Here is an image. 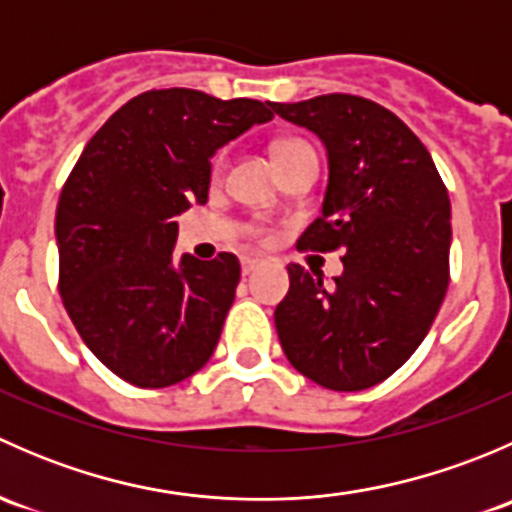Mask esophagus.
<instances>
[{
    "label": "esophagus",
    "mask_w": 512,
    "mask_h": 512,
    "mask_svg": "<svg viewBox=\"0 0 512 512\" xmlns=\"http://www.w3.org/2000/svg\"><path fill=\"white\" fill-rule=\"evenodd\" d=\"M257 265H260V260H257V257H242V275H250Z\"/></svg>",
    "instance_id": "obj_1"
}]
</instances>
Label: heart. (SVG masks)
<instances>
[{"label":"heart","instance_id":"heart-1","mask_svg":"<svg viewBox=\"0 0 512 512\" xmlns=\"http://www.w3.org/2000/svg\"><path fill=\"white\" fill-rule=\"evenodd\" d=\"M304 148H309V146L302 141H280V143H275V148H272V156H275V160H280L285 156H292V153H297V151H304ZM220 168H223V156L215 160V170H220Z\"/></svg>","mask_w":512,"mask_h":512}]
</instances>
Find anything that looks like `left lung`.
<instances>
[{
	"instance_id": "8db88e82",
	"label": "left lung",
	"mask_w": 512,
	"mask_h": 512,
	"mask_svg": "<svg viewBox=\"0 0 512 512\" xmlns=\"http://www.w3.org/2000/svg\"><path fill=\"white\" fill-rule=\"evenodd\" d=\"M327 151L322 215L304 250H344L327 287L289 265L275 327L289 364L332 391L394 374L431 329L448 289L451 200L416 133L389 108L349 94L272 103Z\"/></svg>"
}]
</instances>
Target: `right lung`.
Here are the masks:
<instances>
[{
	"instance_id": "1",
	"label": "right lung",
	"mask_w": 512,
	"mask_h": 512,
	"mask_svg": "<svg viewBox=\"0 0 512 512\" xmlns=\"http://www.w3.org/2000/svg\"><path fill=\"white\" fill-rule=\"evenodd\" d=\"M272 118V101L148 91L98 128L71 170L56 208L59 292L86 347L128 384H178L218 347L240 262L175 260V215L208 200L215 153Z\"/></svg>"
}]
</instances>
